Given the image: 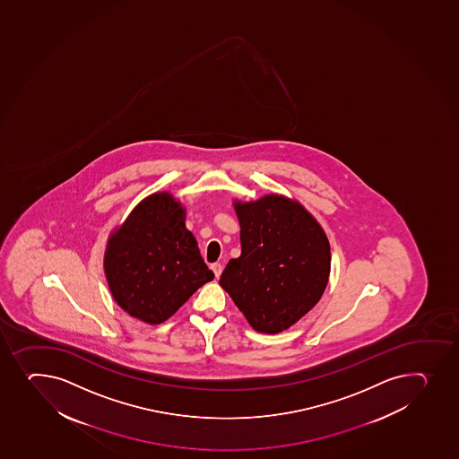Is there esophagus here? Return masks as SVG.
Listing matches in <instances>:
<instances>
[{
	"label": "esophagus",
	"mask_w": 459,
	"mask_h": 459,
	"mask_svg": "<svg viewBox=\"0 0 459 459\" xmlns=\"http://www.w3.org/2000/svg\"><path fill=\"white\" fill-rule=\"evenodd\" d=\"M211 270L213 271V274H215V277H220V275H221V273H222V265L221 264H212V265H211Z\"/></svg>",
	"instance_id": "obj_1"
}]
</instances>
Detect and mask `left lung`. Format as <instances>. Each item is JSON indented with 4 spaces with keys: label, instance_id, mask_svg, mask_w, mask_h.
I'll return each instance as SVG.
<instances>
[{
    "label": "left lung",
    "instance_id": "8db88e82",
    "mask_svg": "<svg viewBox=\"0 0 459 459\" xmlns=\"http://www.w3.org/2000/svg\"><path fill=\"white\" fill-rule=\"evenodd\" d=\"M241 255L229 260L220 284L255 331L277 334L312 310L325 290L330 242L298 200L266 194L233 200Z\"/></svg>",
    "mask_w": 459,
    "mask_h": 459
}]
</instances>
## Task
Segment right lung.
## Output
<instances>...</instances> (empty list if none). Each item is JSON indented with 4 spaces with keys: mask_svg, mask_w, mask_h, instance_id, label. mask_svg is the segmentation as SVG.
Returning a JSON list of instances; mask_svg holds the SVG:
<instances>
[{
    "mask_svg": "<svg viewBox=\"0 0 459 459\" xmlns=\"http://www.w3.org/2000/svg\"><path fill=\"white\" fill-rule=\"evenodd\" d=\"M186 209L169 191L153 193L109 233L104 271L116 303L158 325L213 279L185 227Z\"/></svg>",
    "mask_w": 459,
    "mask_h": 459,
    "instance_id": "obj_1",
    "label": "right lung"
}]
</instances>
